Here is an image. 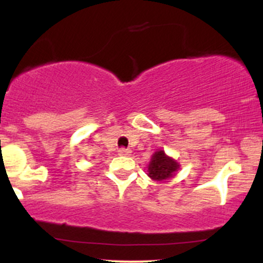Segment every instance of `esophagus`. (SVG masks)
<instances>
[{
  "label": "esophagus",
  "instance_id": "1",
  "mask_svg": "<svg viewBox=\"0 0 263 263\" xmlns=\"http://www.w3.org/2000/svg\"><path fill=\"white\" fill-rule=\"evenodd\" d=\"M119 155L120 156H129L131 155V151L128 148H120L119 149Z\"/></svg>",
  "mask_w": 263,
  "mask_h": 263
}]
</instances>
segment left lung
I'll list each match as a JSON object with an SVG mask.
<instances>
[{"label":"left lung","instance_id":"1","mask_svg":"<svg viewBox=\"0 0 263 263\" xmlns=\"http://www.w3.org/2000/svg\"><path fill=\"white\" fill-rule=\"evenodd\" d=\"M147 176L155 182H165L171 179L179 171L180 164L176 159L172 158L163 149H158L153 153L148 163Z\"/></svg>","mask_w":263,"mask_h":263}]
</instances>
